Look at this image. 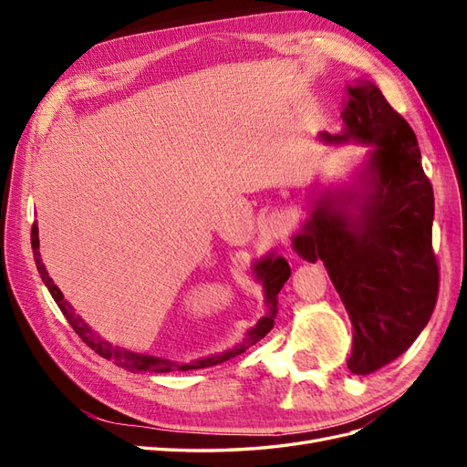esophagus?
<instances>
[{
	"label": "esophagus",
	"mask_w": 467,
	"mask_h": 467,
	"mask_svg": "<svg viewBox=\"0 0 467 467\" xmlns=\"http://www.w3.org/2000/svg\"><path fill=\"white\" fill-rule=\"evenodd\" d=\"M288 230V220L285 214H271L265 220V232L271 237H282Z\"/></svg>",
	"instance_id": "obj_1"
}]
</instances>
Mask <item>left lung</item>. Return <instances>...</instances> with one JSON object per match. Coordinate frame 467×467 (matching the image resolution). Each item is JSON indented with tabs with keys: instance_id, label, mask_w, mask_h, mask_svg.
Wrapping results in <instances>:
<instances>
[{
	"instance_id": "left-lung-1",
	"label": "left lung",
	"mask_w": 467,
	"mask_h": 467,
	"mask_svg": "<svg viewBox=\"0 0 467 467\" xmlns=\"http://www.w3.org/2000/svg\"><path fill=\"white\" fill-rule=\"evenodd\" d=\"M341 117L343 130L319 132L321 142L368 153L350 185L312 196L292 247L327 268L352 323L347 366L366 376L403 355L432 316L434 194L415 132L372 81L347 86Z\"/></svg>"
}]
</instances>
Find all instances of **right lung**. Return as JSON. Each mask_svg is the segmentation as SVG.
Here are the masks:
<instances>
[{"instance_id":"obj_1","label":"right lung","mask_w":467,"mask_h":467,"mask_svg":"<svg viewBox=\"0 0 467 467\" xmlns=\"http://www.w3.org/2000/svg\"><path fill=\"white\" fill-rule=\"evenodd\" d=\"M31 244H33V255H35V263L40 273L42 282L48 288V292L52 294L54 302L58 304V307L62 309V314L66 316L67 323L72 325L74 331L83 338V343L88 347H91L97 355H101L107 360H112L120 368L129 370V372H155V374H165V372H187V370H199V368H208V366H216L220 362L230 360L237 355H242L249 347H253L255 343H259L261 338L273 329L275 325V317H276V296L280 292V288L285 286V282L290 276V266L288 261L285 257L276 255V253H266V255L259 261L253 263V275H255V280L263 288V298H265V307L266 312L265 316L257 321L255 327H251L242 343H237L235 347L222 350L218 355H210L204 358H196L191 362H177V360H169V358H161V357H153V355H144V352H134L119 345L109 343L107 338H103L97 331H93L89 325L83 321L76 309L69 306L67 300H64V294L60 292V288L54 285V280L50 278V275L47 273V266L40 259V242H38V225L36 222L33 223V232H31Z\"/></svg>"}]
</instances>
